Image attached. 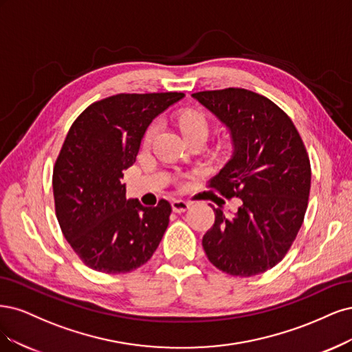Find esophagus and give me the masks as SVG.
<instances>
[{
    "label": "esophagus",
    "instance_id": "34e87169",
    "mask_svg": "<svg viewBox=\"0 0 352 352\" xmlns=\"http://www.w3.org/2000/svg\"><path fill=\"white\" fill-rule=\"evenodd\" d=\"M190 205H191L190 201H186V200H183V199H175V200H173V203H171L173 210L177 212V213L186 212V210L190 208Z\"/></svg>",
    "mask_w": 352,
    "mask_h": 352
}]
</instances>
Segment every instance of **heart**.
Returning <instances> with one entry per match:
<instances>
[{
  "label": "heart",
  "mask_w": 352,
  "mask_h": 352,
  "mask_svg": "<svg viewBox=\"0 0 352 352\" xmlns=\"http://www.w3.org/2000/svg\"><path fill=\"white\" fill-rule=\"evenodd\" d=\"M178 127L183 131L184 138L187 142L191 140H203L205 142L208 139V135L210 133V120L205 114V112L197 111V109H187L183 111L177 118ZM157 130H160V124L152 122L147 130L144 131L143 135V143L147 146L153 142L156 138Z\"/></svg>",
  "instance_id": "obj_1"
}]
</instances>
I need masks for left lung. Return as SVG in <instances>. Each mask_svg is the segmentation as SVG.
<instances>
[{"mask_svg": "<svg viewBox=\"0 0 352 352\" xmlns=\"http://www.w3.org/2000/svg\"><path fill=\"white\" fill-rule=\"evenodd\" d=\"M191 96L228 129L232 142L231 160L210 187L241 199L232 217L213 208L203 248L225 274H263L285 257L302 225L311 181L307 151L291 118L262 95L228 87Z\"/></svg>", "mask_w": 352, "mask_h": 352, "instance_id": "left-lung-1", "label": "left lung"}]
</instances>
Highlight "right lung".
Instances as JSON below:
<instances>
[{
  "label": "right lung",
  "instance_id": "right-lung-1",
  "mask_svg": "<svg viewBox=\"0 0 352 352\" xmlns=\"http://www.w3.org/2000/svg\"><path fill=\"white\" fill-rule=\"evenodd\" d=\"M184 94H120L95 102L73 122L52 175L56 219L76 254L102 274H127L160 245L171 214L126 197L124 169L135 162L149 124Z\"/></svg>",
  "mask_w": 352,
  "mask_h": 352
}]
</instances>
